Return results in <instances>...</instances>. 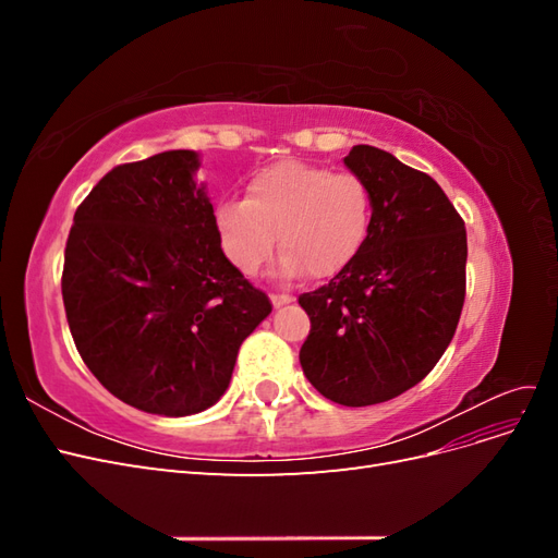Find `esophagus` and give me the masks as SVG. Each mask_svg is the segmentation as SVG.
I'll list each match as a JSON object with an SVG mask.
<instances>
[{"mask_svg":"<svg viewBox=\"0 0 558 558\" xmlns=\"http://www.w3.org/2000/svg\"><path fill=\"white\" fill-rule=\"evenodd\" d=\"M269 298H272V305H275V307L289 305V302H293V300H295V298H293V295H289V293H272Z\"/></svg>","mask_w":558,"mask_h":558,"instance_id":"1","label":"esophagus"}]
</instances>
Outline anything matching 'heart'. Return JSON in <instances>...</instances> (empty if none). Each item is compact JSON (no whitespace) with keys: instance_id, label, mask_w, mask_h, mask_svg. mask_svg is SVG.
<instances>
[{"instance_id":"1","label":"heart","mask_w":558,"mask_h":558,"mask_svg":"<svg viewBox=\"0 0 558 558\" xmlns=\"http://www.w3.org/2000/svg\"><path fill=\"white\" fill-rule=\"evenodd\" d=\"M373 221V193L353 172L326 165L279 160L253 174L244 199L216 209V228L232 265L258 275L275 251L283 248L279 269L298 277H332L359 256Z\"/></svg>"}]
</instances>
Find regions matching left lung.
I'll use <instances>...</instances> for the list:
<instances>
[{
  "instance_id": "obj_1",
  "label": "left lung",
  "mask_w": 558,
  "mask_h": 558,
  "mask_svg": "<svg viewBox=\"0 0 558 558\" xmlns=\"http://www.w3.org/2000/svg\"><path fill=\"white\" fill-rule=\"evenodd\" d=\"M344 165L373 193L359 256L298 298L312 330L300 365L320 396L347 408L386 402L442 359L465 300L461 214L428 174L359 144Z\"/></svg>"
}]
</instances>
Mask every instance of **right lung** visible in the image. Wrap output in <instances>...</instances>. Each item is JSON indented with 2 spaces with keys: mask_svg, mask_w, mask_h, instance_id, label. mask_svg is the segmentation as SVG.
<instances>
[{
  "mask_svg": "<svg viewBox=\"0 0 558 558\" xmlns=\"http://www.w3.org/2000/svg\"><path fill=\"white\" fill-rule=\"evenodd\" d=\"M195 150L118 165L74 214L62 300L83 363L132 408L189 416L226 393L272 302L221 248Z\"/></svg>",
  "mask_w": 558,
  "mask_h": 558,
  "instance_id": "right-lung-1",
  "label": "right lung"
}]
</instances>
